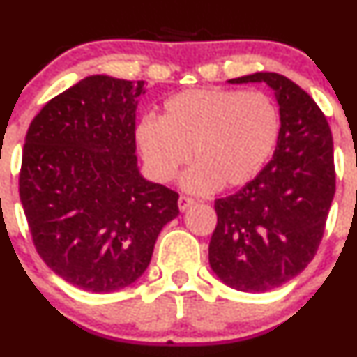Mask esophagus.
<instances>
[{
	"mask_svg": "<svg viewBox=\"0 0 357 357\" xmlns=\"http://www.w3.org/2000/svg\"><path fill=\"white\" fill-rule=\"evenodd\" d=\"M195 204H197L195 199H192V197H186V195H181V197H179V200H178L179 211H183V212H185L186 208H190L192 205H195Z\"/></svg>",
	"mask_w": 357,
	"mask_h": 357,
	"instance_id": "34e87169",
	"label": "esophagus"
}]
</instances>
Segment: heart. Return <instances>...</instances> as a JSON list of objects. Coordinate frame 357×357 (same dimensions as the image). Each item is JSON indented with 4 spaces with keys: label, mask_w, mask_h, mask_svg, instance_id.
<instances>
[{
    "label": "heart",
    "mask_w": 357,
    "mask_h": 357,
    "mask_svg": "<svg viewBox=\"0 0 357 357\" xmlns=\"http://www.w3.org/2000/svg\"><path fill=\"white\" fill-rule=\"evenodd\" d=\"M280 129L282 115L266 93L186 89L165 100L162 119L139 121L136 142L158 181L174 179L193 152L197 165L183 185L207 193L252 181L275 152Z\"/></svg>",
    "instance_id": "obj_1"
}]
</instances>
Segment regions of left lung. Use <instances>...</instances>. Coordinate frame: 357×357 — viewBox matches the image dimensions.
Listing matches in <instances>:
<instances>
[{"label": "left lung", "mask_w": 357, "mask_h": 357, "mask_svg": "<svg viewBox=\"0 0 357 357\" xmlns=\"http://www.w3.org/2000/svg\"><path fill=\"white\" fill-rule=\"evenodd\" d=\"M228 82H266L280 105L282 129L266 167L214 202L208 262L231 289L268 291L304 271L321 243L335 195L332 131L314 100L285 75L255 72Z\"/></svg>", "instance_id": "1"}]
</instances>
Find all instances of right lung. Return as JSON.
Wrapping results in <instances>:
<instances>
[{"mask_svg": "<svg viewBox=\"0 0 357 357\" xmlns=\"http://www.w3.org/2000/svg\"><path fill=\"white\" fill-rule=\"evenodd\" d=\"M145 81L89 75L32 119L19 178L32 242L53 273L95 294L129 287L149 268L179 195L146 181L136 158Z\"/></svg>", "mask_w": 357, "mask_h": 357, "instance_id": "obj_1", "label": "right lung"}]
</instances>
